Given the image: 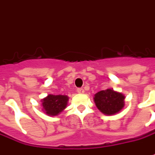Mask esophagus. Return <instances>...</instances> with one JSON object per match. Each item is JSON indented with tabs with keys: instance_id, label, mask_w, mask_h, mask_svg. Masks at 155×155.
I'll return each instance as SVG.
<instances>
[{
	"instance_id": "1",
	"label": "esophagus",
	"mask_w": 155,
	"mask_h": 155,
	"mask_svg": "<svg viewBox=\"0 0 155 155\" xmlns=\"http://www.w3.org/2000/svg\"><path fill=\"white\" fill-rule=\"evenodd\" d=\"M77 92L79 94H83L84 93V89L83 88H78Z\"/></svg>"
}]
</instances>
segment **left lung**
Here are the masks:
<instances>
[{"instance_id": "8db88e82", "label": "left lung", "mask_w": 155, "mask_h": 155, "mask_svg": "<svg viewBox=\"0 0 155 155\" xmlns=\"http://www.w3.org/2000/svg\"><path fill=\"white\" fill-rule=\"evenodd\" d=\"M125 96L111 88L99 91L94 97L97 108L104 115L111 116L121 111L124 107Z\"/></svg>"}]
</instances>
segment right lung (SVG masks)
<instances>
[{
  "mask_svg": "<svg viewBox=\"0 0 155 155\" xmlns=\"http://www.w3.org/2000/svg\"><path fill=\"white\" fill-rule=\"evenodd\" d=\"M43 109L42 110L48 115L55 117L61 113L67 107L68 97L67 95H54L49 94L41 100Z\"/></svg>",
  "mask_w": 155,
  "mask_h": 155,
  "instance_id": "right-lung-1",
  "label": "right lung"
}]
</instances>
